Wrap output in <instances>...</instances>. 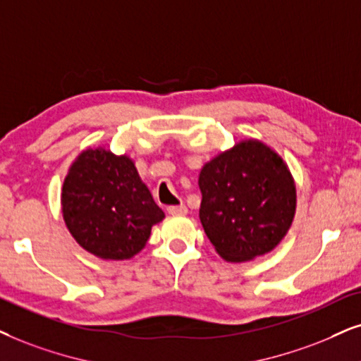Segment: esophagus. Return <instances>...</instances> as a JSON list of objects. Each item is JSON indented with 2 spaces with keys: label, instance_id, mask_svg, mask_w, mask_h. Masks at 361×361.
I'll list each match as a JSON object with an SVG mask.
<instances>
[{
  "label": "esophagus",
  "instance_id": "34e87169",
  "mask_svg": "<svg viewBox=\"0 0 361 361\" xmlns=\"http://www.w3.org/2000/svg\"><path fill=\"white\" fill-rule=\"evenodd\" d=\"M166 209H168V213L176 214V216H181V214L188 213V208H186L185 204H171V207H168Z\"/></svg>",
  "mask_w": 361,
  "mask_h": 361
}]
</instances>
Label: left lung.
I'll return each mask as SVG.
<instances>
[{"label":"left lung","mask_w":361,"mask_h":361,"mask_svg":"<svg viewBox=\"0 0 361 361\" xmlns=\"http://www.w3.org/2000/svg\"><path fill=\"white\" fill-rule=\"evenodd\" d=\"M200 220L218 255L248 262L271 252L290 230L296 190L283 159L258 140L236 143L203 166Z\"/></svg>","instance_id":"left-lung-1"}]
</instances>
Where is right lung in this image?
Listing matches in <instances>:
<instances>
[{
    "instance_id": "obj_1",
    "label": "right lung",
    "mask_w": 361,
    "mask_h": 361,
    "mask_svg": "<svg viewBox=\"0 0 361 361\" xmlns=\"http://www.w3.org/2000/svg\"><path fill=\"white\" fill-rule=\"evenodd\" d=\"M61 207L73 238L103 259L135 257L165 218L135 163L102 148L86 149L73 163Z\"/></svg>"
}]
</instances>
